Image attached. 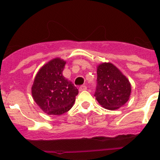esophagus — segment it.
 Listing matches in <instances>:
<instances>
[{
    "mask_svg": "<svg viewBox=\"0 0 160 160\" xmlns=\"http://www.w3.org/2000/svg\"><path fill=\"white\" fill-rule=\"evenodd\" d=\"M87 89H88V88H87L85 85H82V86L80 87V91H84V90H86Z\"/></svg>",
    "mask_w": 160,
    "mask_h": 160,
    "instance_id": "34e87169",
    "label": "esophagus"
}]
</instances>
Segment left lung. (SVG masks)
Returning <instances> with one entry per match:
<instances>
[{"mask_svg":"<svg viewBox=\"0 0 160 160\" xmlns=\"http://www.w3.org/2000/svg\"><path fill=\"white\" fill-rule=\"evenodd\" d=\"M98 85L94 96L103 108L117 110L129 99L132 87L129 80L118 68L111 62L98 66Z\"/></svg>","mask_w":160,"mask_h":160,"instance_id":"8db88e82","label":"left lung"}]
</instances>
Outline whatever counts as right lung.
Listing matches in <instances>:
<instances>
[{
	"label": "right lung",
	"instance_id": "obj_1",
	"mask_svg": "<svg viewBox=\"0 0 160 160\" xmlns=\"http://www.w3.org/2000/svg\"><path fill=\"white\" fill-rule=\"evenodd\" d=\"M66 61L51 59L37 72L32 87V95L45 113L60 115L70 110L78 94L73 83L62 75Z\"/></svg>",
	"mask_w": 160,
	"mask_h": 160
}]
</instances>
